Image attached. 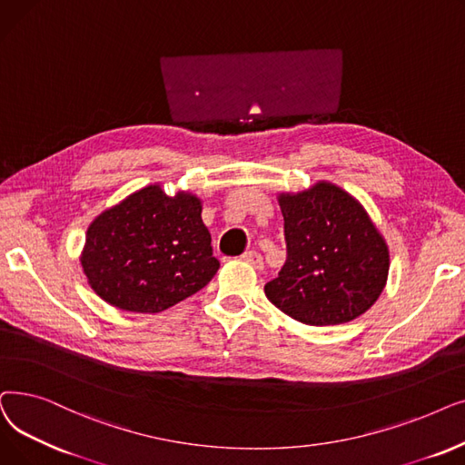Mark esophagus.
Masks as SVG:
<instances>
[{
  "mask_svg": "<svg viewBox=\"0 0 465 465\" xmlns=\"http://www.w3.org/2000/svg\"><path fill=\"white\" fill-rule=\"evenodd\" d=\"M242 261H246L248 264H252V267L257 269V271H262V267H264L262 255L257 253V252H246L244 255H242Z\"/></svg>",
  "mask_w": 465,
  "mask_h": 465,
  "instance_id": "1",
  "label": "esophagus"
}]
</instances>
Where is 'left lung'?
Returning <instances> with one entry per match:
<instances>
[{
	"label": "left lung",
	"instance_id": "1",
	"mask_svg": "<svg viewBox=\"0 0 465 465\" xmlns=\"http://www.w3.org/2000/svg\"><path fill=\"white\" fill-rule=\"evenodd\" d=\"M287 259L264 295L306 325L356 320L384 290L390 255L363 206L333 183L280 194Z\"/></svg>",
	"mask_w": 465,
	"mask_h": 465
}]
</instances>
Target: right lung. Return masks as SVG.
I'll return each instance as SVG.
<instances>
[{
  "label": "right lung",
  "mask_w": 465,
  "mask_h": 465,
  "mask_svg": "<svg viewBox=\"0 0 465 465\" xmlns=\"http://www.w3.org/2000/svg\"><path fill=\"white\" fill-rule=\"evenodd\" d=\"M201 212L194 194L168 196L149 185L100 213L81 255L96 295L121 311L154 314L201 292L219 269Z\"/></svg>",
  "instance_id": "right-lung-1"
}]
</instances>
